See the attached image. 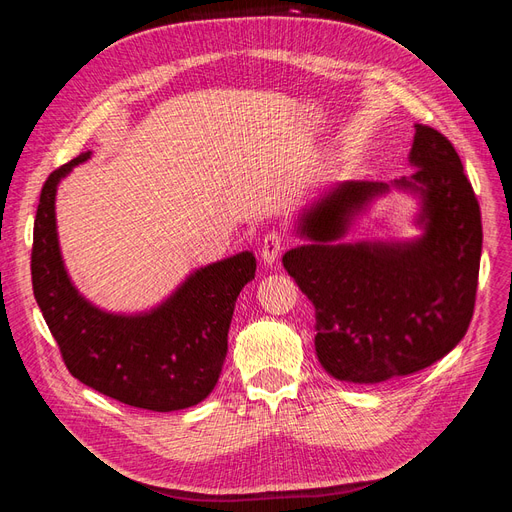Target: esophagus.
Instances as JSON below:
<instances>
[{
    "mask_svg": "<svg viewBox=\"0 0 512 512\" xmlns=\"http://www.w3.org/2000/svg\"><path fill=\"white\" fill-rule=\"evenodd\" d=\"M284 250V235L277 230H271L260 243V258L265 265H275V260L280 258V252Z\"/></svg>",
    "mask_w": 512,
    "mask_h": 512,
    "instance_id": "esophagus-1",
    "label": "esophagus"
}]
</instances>
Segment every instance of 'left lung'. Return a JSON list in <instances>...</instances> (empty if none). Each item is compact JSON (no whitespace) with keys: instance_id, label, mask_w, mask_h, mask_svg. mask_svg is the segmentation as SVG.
Instances as JSON below:
<instances>
[{"instance_id":"8db88e82","label":"left lung","mask_w":512,"mask_h":512,"mask_svg":"<svg viewBox=\"0 0 512 512\" xmlns=\"http://www.w3.org/2000/svg\"><path fill=\"white\" fill-rule=\"evenodd\" d=\"M408 177L344 181L305 209L284 269L316 309V354L337 380L376 384L421 371L451 352L474 314L483 224L455 147L414 126ZM391 187L422 200L412 242L338 241L371 197Z\"/></svg>"}]
</instances>
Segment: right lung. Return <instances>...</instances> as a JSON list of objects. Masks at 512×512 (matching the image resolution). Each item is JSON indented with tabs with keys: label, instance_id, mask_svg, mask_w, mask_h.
<instances>
[{
	"label": "right lung",
	"instance_id": "obj_1",
	"mask_svg": "<svg viewBox=\"0 0 512 512\" xmlns=\"http://www.w3.org/2000/svg\"><path fill=\"white\" fill-rule=\"evenodd\" d=\"M91 151L59 166L42 185L34 222V297L70 374L121 404L153 412L196 406L218 384L235 301L254 280L256 258L241 252L194 271L143 314H111L70 282L57 241V183Z\"/></svg>",
	"mask_w": 512,
	"mask_h": 512
}]
</instances>
